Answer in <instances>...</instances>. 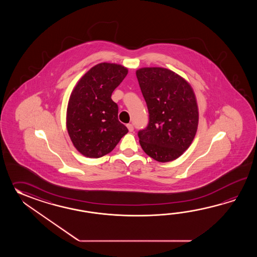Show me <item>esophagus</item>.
Instances as JSON below:
<instances>
[{"label": "esophagus", "instance_id": "34e87169", "mask_svg": "<svg viewBox=\"0 0 257 257\" xmlns=\"http://www.w3.org/2000/svg\"><path fill=\"white\" fill-rule=\"evenodd\" d=\"M126 127L128 128V131H131V132L134 131V126H133L132 124H127V125H126Z\"/></svg>", "mask_w": 257, "mask_h": 257}]
</instances>
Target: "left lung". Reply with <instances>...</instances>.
I'll return each instance as SVG.
<instances>
[{
    "mask_svg": "<svg viewBox=\"0 0 257 257\" xmlns=\"http://www.w3.org/2000/svg\"><path fill=\"white\" fill-rule=\"evenodd\" d=\"M147 104L149 123L138 132L142 150L166 163L190 146L197 130L198 111L189 83L164 68H142L136 72Z\"/></svg>",
    "mask_w": 257,
    "mask_h": 257,
    "instance_id": "1",
    "label": "left lung"
}]
</instances>
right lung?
Masks as SVG:
<instances>
[{
  "label": "right lung",
  "mask_w": 257,
  "mask_h": 257,
  "mask_svg": "<svg viewBox=\"0 0 257 257\" xmlns=\"http://www.w3.org/2000/svg\"><path fill=\"white\" fill-rule=\"evenodd\" d=\"M127 74L123 66L100 63L88 71L73 89L67 108V130L74 147L89 158L114 150L128 132L118 120L112 93Z\"/></svg>",
  "instance_id": "1"
}]
</instances>
